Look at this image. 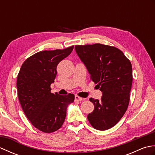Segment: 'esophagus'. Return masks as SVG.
<instances>
[{
  "mask_svg": "<svg viewBox=\"0 0 155 155\" xmlns=\"http://www.w3.org/2000/svg\"><path fill=\"white\" fill-rule=\"evenodd\" d=\"M82 101H83V98L77 96V95H76V96L74 97V101L75 102H80Z\"/></svg>",
  "mask_w": 155,
  "mask_h": 155,
  "instance_id": "34e87169",
  "label": "esophagus"
}]
</instances>
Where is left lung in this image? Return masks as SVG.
Returning a JSON list of instances; mask_svg holds the SVG:
<instances>
[{
  "label": "left lung",
  "mask_w": 155,
  "mask_h": 155,
  "mask_svg": "<svg viewBox=\"0 0 155 155\" xmlns=\"http://www.w3.org/2000/svg\"><path fill=\"white\" fill-rule=\"evenodd\" d=\"M74 48L91 79L103 93L100 101L89 99L94 108L88 114V120L95 129H109L121 119L129 104L132 65L123 52L114 47L94 44L76 45Z\"/></svg>",
  "instance_id": "8db88e82"
}]
</instances>
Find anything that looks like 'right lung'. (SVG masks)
<instances>
[{
  "mask_svg": "<svg viewBox=\"0 0 155 155\" xmlns=\"http://www.w3.org/2000/svg\"><path fill=\"white\" fill-rule=\"evenodd\" d=\"M73 48L38 52L28 57L20 69L16 81L19 102L28 119L42 132L58 130L64 121L67 107L74 100L73 94L59 95L51 92L58 64Z\"/></svg>",
  "mask_w": 155,
  "mask_h": 155,
  "instance_id": "add662e5",
  "label": "right lung"
}]
</instances>
